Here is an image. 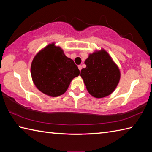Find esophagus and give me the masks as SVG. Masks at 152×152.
I'll return each mask as SVG.
<instances>
[{
  "mask_svg": "<svg viewBox=\"0 0 152 152\" xmlns=\"http://www.w3.org/2000/svg\"><path fill=\"white\" fill-rule=\"evenodd\" d=\"M78 69H79V70L81 71V70H82V65H78Z\"/></svg>",
  "mask_w": 152,
  "mask_h": 152,
  "instance_id": "1",
  "label": "esophagus"
}]
</instances>
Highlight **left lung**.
Masks as SVG:
<instances>
[{
    "label": "left lung",
    "mask_w": 152,
    "mask_h": 152,
    "mask_svg": "<svg viewBox=\"0 0 152 152\" xmlns=\"http://www.w3.org/2000/svg\"><path fill=\"white\" fill-rule=\"evenodd\" d=\"M86 68L80 76L90 95L102 98L114 91L120 79V72L109 54L104 50L90 54L85 61Z\"/></svg>",
    "instance_id": "left-lung-1"
}]
</instances>
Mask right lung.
<instances>
[{"instance_id":"obj_1","label":"right lung","mask_w":152,"mask_h":152,"mask_svg":"<svg viewBox=\"0 0 152 152\" xmlns=\"http://www.w3.org/2000/svg\"><path fill=\"white\" fill-rule=\"evenodd\" d=\"M31 72L37 88L51 96L63 95L72 80L80 74L73 60L55 44H49L37 54L32 62Z\"/></svg>"}]
</instances>
